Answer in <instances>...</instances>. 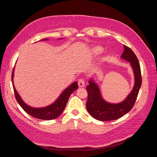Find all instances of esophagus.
<instances>
[{
  "mask_svg": "<svg viewBox=\"0 0 157 157\" xmlns=\"http://www.w3.org/2000/svg\"><path fill=\"white\" fill-rule=\"evenodd\" d=\"M78 86H79V87H84V86H85L84 80L82 79H79L78 80Z\"/></svg>",
  "mask_w": 157,
  "mask_h": 157,
  "instance_id": "1",
  "label": "esophagus"
}]
</instances>
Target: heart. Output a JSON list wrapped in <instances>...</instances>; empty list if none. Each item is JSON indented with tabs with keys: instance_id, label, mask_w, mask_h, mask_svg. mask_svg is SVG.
<instances>
[{
	"instance_id": "b5f03b06",
	"label": "heart",
	"mask_w": 157,
	"mask_h": 157,
	"mask_svg": "<svg viewBox=\"0 0 157 157\" xmlns=\"http://www.w3.org/2000/svg\"><path fill=\"white\" fill-rule=\"evenodd\" d=\"M102 51H103V48L100 46H95L93 47L91 49L92 53L95 56L100 55L102 52Z\"/></svg>"
}]
</instances>
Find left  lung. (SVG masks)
<instances>
[{"instance_id": "left-lung-1", "label": "left lung", "mask_w": 157, "mask_h": 157, "mask_svg": "<svg viewBox=\"0 0 157 157\" xmlns=\"http://www.w3.org/2000/svg\"><path fill=\"white\" fill-rule=\"evenodd\" d=\"M124 51L121 58L130 62L133 69L135 82L131 93L121 102L113 104L105 101L102 97L100 89L93 79L89 81L86 87L88 97L86 108L89 113L100 121L116 120L124 116L132 109L137 99L142 85V76L139 60L133 51L124 45Z\"/></svg>"}]
</instances>
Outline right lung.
Returning a JSON list of instances; mask_svg holds the SVG:
<instances>
[{
	"mask_svg": "<svg viewBox=\"0 0 157 157\" xmlns=\"http://www.w3.org/2000/svg\"><path fill=\"white\" fill-rule=\"evenodd\" d=\"M62 39V38H59ZM42 40H48V39H43ZM13 73L14 68L12 71V82L13 84V87L14 90V93L15 98L18 103L21 107L26 113L30 116L42 120H52L59 117L64 110L67 102L70 95L78 88V82H74L68 87L66 88L63 93L60 94L58 98L52 104L44 107H32L27 105L24 101L21 99V97L17 93V90L13 85Z\"/></svg>",
	"mask_w": 157,
	"mask_h": 157,
	"instance_id": "right-lung-1",
	"label": "right lung"
}]
</instances>
